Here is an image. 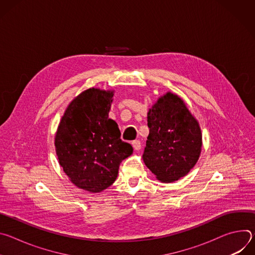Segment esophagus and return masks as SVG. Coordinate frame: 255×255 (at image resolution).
I'll return each instance as SVG.
<instances>
[{
  "label": "esophagus",
  "mask_w": 255,
  "mask_h": 255,
  "mask_svg": "<svg viewBox=\"0 0 255 255\" xmlns=\"http://www.w3.org/2000/svg\"><path fill=\"white\" fill-rule=\"evenodd\" d=\"M132 146L135 150H139V149H141V142L139 140H134L132 142Z\"/></svg>",
  "instance_id": "obj_1"
}]
</instances>
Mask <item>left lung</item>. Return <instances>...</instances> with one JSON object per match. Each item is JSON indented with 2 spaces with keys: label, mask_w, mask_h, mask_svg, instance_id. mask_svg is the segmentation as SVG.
<instances>
[{
  "label": "left lung",
  "mask_w": 255,
  "mask_h": 255,
  "mask_svg": "<svg viewBox=\"0 0 255 255\" xmlns=\"http://www.w3.org/2000/svg\"><path fill=\"white\" fill-rule=\"evenodd\" d=\"M147 125L145 165L163 183L188 174L199 159L202 133L184 101L171 93L159 98L147 114Z\"/></svg>",
  "instance_id": "8db88e82"
}]
</instances>
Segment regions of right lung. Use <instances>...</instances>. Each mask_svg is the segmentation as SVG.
Segmentation results:
<instances>
[{"instance_id": "right-lung-1", "label": "right lung", "mask_w": 255, "mask_h": 255, "mask_svg": "<svg viewBox=\"0 0 255 255\" xmlns=\"http://www.w3.org/2000/svg\"><path fill=\"white\" fill-rule=\"evenodd\" d=\"M113 92L89 89L67 107L55 135L60 166L78 188L99 193L117 178L122 160L133 152L109 119Z\"/></svg>"}]
</instances>
